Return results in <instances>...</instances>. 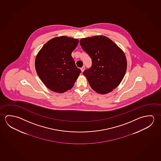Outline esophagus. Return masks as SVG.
I'll use <instances>...</instances> for the list:
<instances>
[{
	"label": "esophagus",
	"instance_id": "esophagus-1",
	"mask_svg": "<svg viewBox=\"0 0 161 161\" xmlns=\"http://www.w3.org/2000/svg\"><path fill=\"white\" fill-rule=\"evenodd\" d=\"M85 70V67L84 66H83L81 68V71L82 72H83Z\"/></svg>",
	"mask_w": 161,
	"mask_h": 161
}]
</instances>
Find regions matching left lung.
<instances>
[{
	"label": "left lung",
	"mask_w": 161,
	"mask_h": 161,
	"mask_svg": "<svg viewBox=\"0 0 161 161\" xmlns=\"http://www.w3.org/2000/svg\"><path fill=\"white\" fill-rule=\"evenodd\" d=\"M80 43L92 59V67L83 72L91 87L100 94L112 92L126 72V58L123 50L103 35L82 38Z\"/></svg>",
	"instance_id": "obj_1"
}]
</instances>
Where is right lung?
Segmentation results:
<instances>
[{
	"mask_svg": "<svg viewBox=\"0 0 161 161\" xmlns=\"http://www.w3.org/2000/svg\"><path fill=\"white\" fill-rule=\"evenodd\" d=\"M79 40L66 36L54 37L43 45L35 58V69L44 84L54 92L71 89L81 73L71 53Z\"/></svg>",
	"mask_w": 161,
	"mask_h": 161,
	"instance_id": "obj_1",
	"label": "right lung"
}]
</instances>
